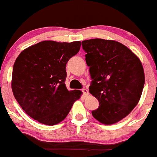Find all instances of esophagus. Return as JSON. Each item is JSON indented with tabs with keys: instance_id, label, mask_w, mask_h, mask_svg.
Returning <instances> with one entry per match:
<instances>
[{
	"instance_id": "esophagus-1",
	"label": "esophagus",
	"mask_w": 157,
	"mask_h": 157,
	"mask_svg": "<svg viewBox=\"0 0 157 157\" xmlns=\"http://www.w3.org/2000/svg\"><path fill=\"white\" fill-rule=\"evenodd\" d=\"M82 94H83V95H85V96H87L88 94H89V92H88L87 89H82Z\"/></svg>"
}]
</instances>
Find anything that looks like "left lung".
I'll list each match as a JSON object with an SVG mask.
<instances>
[{"mask_svg":"<svg viewBox=\"0 0 157 157\" xmlns=\"http://www.w3.org/2000/svg\"><path fill=\"white\" fill-rule=\"evenodd\" d=\"M89 67V92L99 101L92 114L104 124H113L136 106L144 85L139 58L126 46L113 40L93 39L82 42Z\"/></svg>","mask_w":157,"mask_h":157,"instance_id":"8db88e82","label":"left lung"}]
</instances>
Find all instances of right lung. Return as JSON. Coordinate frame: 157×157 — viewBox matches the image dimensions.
<instances>
[{"label":"right lung","instance_id":"obj_1","mask_svg":"<svg viewBox=\"0 0 157 157\" xmlns=\"http://www.w3.org/2000/svg\"><path fill=\"white\" fill-rule=\"evenodd\" d=\"M81 42L43 41L18 55L13 69L12 89L29 116L46 125L64 120L80 90L65 86L67 63L80 51Z\"/></svg>","mask_w":157,"mask_h":157}]
</instances>
